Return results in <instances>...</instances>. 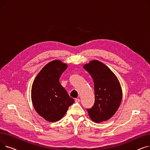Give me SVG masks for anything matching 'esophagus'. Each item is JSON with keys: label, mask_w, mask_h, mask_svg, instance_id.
Here are the masks:
<instances>
[{"label": "esophagus", "mask_w": 150, "mask_h": 150, "mask_svg": "<svg viewBox=\"0 0 150 150\" xmlns=\"http://www.w3.org/2000/svg\"><path fill=\"white\" fill-rule=\"evenodd\" d=\"M75 102H80V100L79 98H75Z\"/></svg>", "instance_id": "obj_1"}]
</instances>
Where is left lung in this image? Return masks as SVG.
<instances>
[{
  "instance_id": "obj_1",
  "label": "left lung",
  "mask_w": 150,
  "mask_h": 150,
  "mask_svg": "<svg viewBox=\"0 0 150 150\" xmlns=\"http://www.w3.org/2000/svg\"><path fill=\"white\" fill-rule=\"evenodd\" d=\"M83 67L92 78L95 92V103L91 108L86 109L93 122L106 121L116 112L121 103L120 83L112 71L97 60L92 61Z\"/></svg>"
}]
</instances>
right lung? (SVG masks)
Masks as SVG:
<instances>
[{
	"label": "right lung",
	"mask_w": 150,
	"mask_h": 150,
	"mask_svg": "<svg viewBox=\"0 0 150 150\" xmlns=\"http://www.w3.org/2000/svg\"><path fill=\"white\" fill-rule=\"evenodd\" d=\"M67 67L59 60L50 62L38 74L31 88V100L36 111L50 122L61 119L75 101L59 81Z\"/></svg>",
	"instance_id": "add662e5"
}]
</instances>
